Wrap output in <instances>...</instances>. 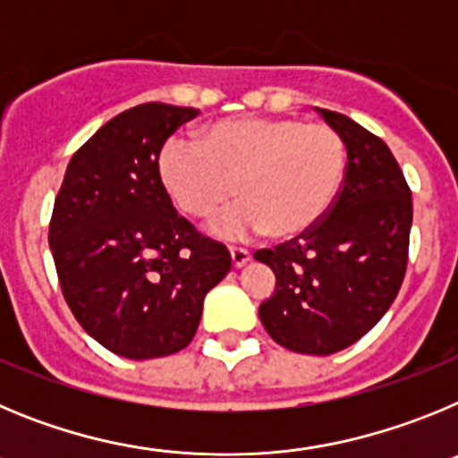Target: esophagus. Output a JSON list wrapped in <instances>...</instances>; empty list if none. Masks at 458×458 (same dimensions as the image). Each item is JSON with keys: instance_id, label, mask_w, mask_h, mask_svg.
<instances>
[{"instance_id": "34e87169", "label": "esophagus", "mask_w": 458, "mask_h": 458, "mask_svg": "<svg viewBox=\"0 0 458 458\" xmlns=\"http://www.w3.org/2000/svg\"><path fill=\"white\" fill-rule=\"evenodd\" d=\"M229 254H232V266H233V268H242V266H245L250 261V257H252V254H250L248 250H242V248H229Z\"/></svg>"}]
</instances>
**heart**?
I'll list each match as a JSON object with an SVG mask.
<instances>
[{
    "label": "heart",
    "instance_id": "b5f03b06",
    "mask_svg": "<svg viewBox=\"0 0 458 458\" xmlns=\"http://www.w3.org/2000/svg\"><path fill=\"white\" fill-rule=\"evenodd\" d=\"M157 179L192 220L216 222L225 238L261 233L295 241L317 229L346 181L349 153L335 128L295 116H236L204 125L192 141L172 137L157 153Z\"/></svg>",
    "mask_w": 458,
    "mask_h": 458
}]
</instances>
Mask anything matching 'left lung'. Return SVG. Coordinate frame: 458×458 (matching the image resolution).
Returning <instances> with one entry per match:
<instances>
[{
  "mask_svg": "<svg viewBox=\"0 0 458 458\" xmlns=\"http://www.w3.org/2000/svg\"><path fill=\"white\" fill-rule=\"evenodd\" d=\"M346 141V181L326 220L254 259L275 273L259 305L266 333L284 349L330 355L383 318L402 289L412 225L411 190L380 137L349 116L317 109Z\"/></svg>",
  "mask_w": 458,
  "mask_h": 458,
  "instance_id": "left-lung-1",
  "label": "left lung"
}]
</instances>
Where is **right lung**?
Here are the masks:
<instances>
[{"label": "right lung", "mask_w": 458, "mask_h": 458, "mask_svg": "<svg viewBox=\"0 0 458 458\" xmlns=\"http://www.w3.org/2000/svg\"><path fill=\"white\" fill-rule=\"evenodd\" d=\"M194 107L144 103L100 128L68 163L55 199L50 250L80 326L112 353H179L199 327L204 298L229 273L222 242L176 213L157 153Z\"/></svg>", "instance_id": "obj_1"}]
</instances>
